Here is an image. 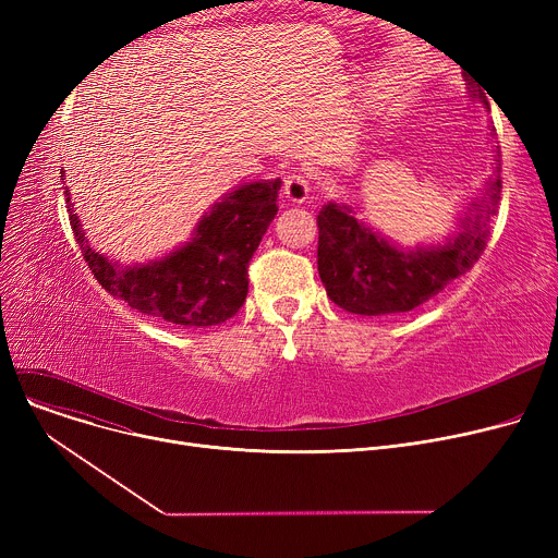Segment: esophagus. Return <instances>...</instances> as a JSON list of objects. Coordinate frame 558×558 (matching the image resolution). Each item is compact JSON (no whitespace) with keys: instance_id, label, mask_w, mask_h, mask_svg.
<instances>
[{"instance_id":"34e87169","label":"esophagus","mask_w":558,"mask_h":558,"mask_svg":"<svg viewBox=\"0 0 558 558\" xmlns=\"http://www.w3.org/2000/svg\"><path fill=\"white\" fill-rule=\"evenodd\" d=\"M310 192H312V183H310V179H307L305 173L294 171V173L287 175L284 187H282V194H284L287 201H291V203H305Z\"/></svg>"}]
</instances>
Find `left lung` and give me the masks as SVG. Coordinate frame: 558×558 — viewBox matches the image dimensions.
I'll list each match as a JSON object with an SVG mask.
<instances>
[{
	"label": "left lung",
	"mask_w": 558,
	"mask_h": 558,
	"mask_svg": "<svg viewBox=\"0 0 558 558\" xmlns=\"http://www.w3.org/2000/svg\"><path fill=\"white\" fill-rule=\"evenodd\" d=\"M468 85L471 97L488 106L480 87ZM500 146H493V173L484 194L471 203L473 215L461 221V232L446 244L416 246L414 251L385 240L357 219L350 205L332 201L324 205L316 217V262L330 301L364 316L409 312L471 271L486 248L490 217L500 203Z\"/></svg>",
	"instance_id": "1"
}]
</instances>
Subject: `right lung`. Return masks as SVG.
I'll return each mask as SVG.
<instances>
[{
  "mask_svg": "<svg viewBox=\"0 0 558 558\" xmlns=\"http://www.w3.org/2000/svg\"><path fill=\"white\" fill-rule=\"evenodd\" d=\"M280 179L240 185L205 213L194 238L149 264L120 267L90 248L68 196L74 240L110 296L133 310L185 328L219 326L240 312L248 294V262L278 215Z\"/></svg>",
  "mask_w": 558,
  "mask_h": 558,
  "instance_id": "1",
  "label": "right lung"
}]
</instances>
